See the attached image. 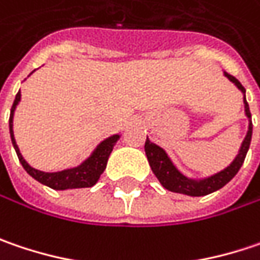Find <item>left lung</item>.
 I'll return each mask as SVG.
<instances>
[{
    "label": "left lung",
    "instance_id": "obj_1",
    "mask_svg": "<svg viewBox=\"0 0 260 260\" xmlns=\"http://www.w3.org/2000/svg\"><path fill=\"white\" fill-rule=\"evenodd\" d=\"M224 76L227 77L230 82H233L234 85L237 86V89L241 90V93L244 95V98H243L244 112H246V117L249 120L247 135H246L243 143H241L237 156L233 159V162L230 164L227 168L221 170L216 174L205 177V178H199V180L188 178L175 167L173 161L170 159V156L167 155V152L161 146L152 143L149 139L146 137L145 152H146L148 161H149L153 174L156 175V178L159 180V183L162 184L164 188H167L170 191H174V193L187 194V196H206L209 193H214L221 187H224L228 181H231V178L239 173V170L244 162V158L247 155V150H249V146H250V140H252V130H253L252 114H250V110H249V104L246 101V89L241 86L240 82L234 76H231V74H228L225 72H224Z\"/></svg>",
    "mask_w": 260,
    "mask_h": 260
}]
</instances>
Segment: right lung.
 I'll return each mask as SVG.
<instances>
[{
  "mask_svg": "<svg viewBox=\"0 0 260 260\" xmlns=\"http://www.w3.org/2000/svg\"><path fill=\"white\" fill-rule=\"evenodd\" d=\"M20 98H21V95H20L19 90V93L16 95V99L13 102L11 112H10V136H11V142H13V146L16 149V153L19 156L20 164L23 165L26 173L30 177H33L36 181L45 184L48 187L54 188V190L83 188L95 186L101 174L105 171L111 152H112L115 143L118 142V139L121 136L120 135H114V136H110L108 139L102 140L95 148V150L92 152V155L87 159H85L80 165L74 167V168L62 170V171H57V173H45V171L35 170L33 167H30L29 164L26 162V159L20 153L19 146H17L16 139H14V132H13V117H14L16 107L19 105Z\"/></svg>",
  "mask_w": 260,
  "mask_h": 260,
  "instance_id": "add662e5",
  "label": "right lung"
}]
</instances>
